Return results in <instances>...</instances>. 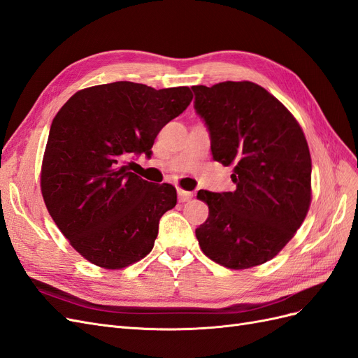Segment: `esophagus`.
I'll return each instance as SVG.
<instances>
[{"instance_id": "34e87169", "label": "esophagus", "mask_w": 358, "mask_h": 358, "mask_svg": "<svg viewBox=\"0 0 358 358\" xmlns=\"http://www.w3.org/2000/svg\"><path fill=\"white\" fill-rule=\"evenodd\" d=\"M178 197H179L180 203H185V201L192 200L194 196H192V192H189V191H183V189L178 188Z\"/></svg>"}]
</instances>
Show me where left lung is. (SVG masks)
Here are the masks:
<instances>
[{"label": "left lung", "instance_id": "1", "mask_svg": "<svg viewBox=\"0 0 358 358\" xmlns=\"http://www.w3.org/2000/svg\"><path fill=\"white\" fill-rule=\"evenodd\" d=\"M194 109L215 161L233 166L231 192L200 189L209 216L196 230L201 251L229 268L272 259L296 234L310 204L308 142L287 107L252 82L192 86Z\"/></svg>", "mask_w": 358, "mask_h": 358}]
</instances>
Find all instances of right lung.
<instances>
[{"instance_id": "add662e5", "label": "right lung", "mask_w": 358, "mask_h": 358, "mask_svg": "<svg viewBox=\"0 0 358 358\" xmlns=\"http://www.w3.org/2000/svg\"><path fill=\"white\" fill-rule=\"evenodd\" d=\"M191 100L188 86L113 82L76 92L53 117L41 194L61 233L92 264L122 268L152 251L176 189L137 176L127 161L150 158L161 128Z\"/></svg>"}]
</instances>
